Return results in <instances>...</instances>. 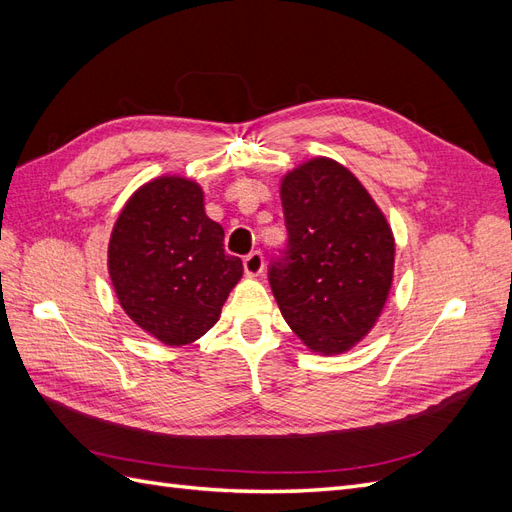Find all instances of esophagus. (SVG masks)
Returning a JSON list of instances; mask_svg holds the SVG:
<instances>
[{
  "mask_svg": "<svg viewBox=\"0 0 512 512\" xmlns=\"http://www.w3.org/2000/svg\"><path fill=\"white\" fill-rule=\"evenodd\" d=\"M243 269H245V273L250 275V277H256V275L262 273V269H265V258H262L260 252L247 254V256L243 258Z\"/></svg>",
  "mask_w": 512,
  "mask_h": 512,
  "instance_id": "34e87169",
  "label": "esophagus"
}]
</instances>
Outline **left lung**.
<instances>
[{"mask_svg":"<svg viewBox=\"0 0 512 512\" xmlns=\"http://www.w3.org/2000/svg\"><path fill=\"white\" fill-rule=\"evenodd\" d=\"M288 245L269 267L284 320L320 354H342L371 331L389 299L395 239L350 170L314 158L282 179Z\"/></svg>","mask_w":512,"mask_h":512,"instance_id":"obj_1","label":"left lung"}]
</instances>
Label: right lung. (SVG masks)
Segmentation results:
<instances>
[{
    "instance_id": "obj_1",
    "label": "right lung",
    "mask_w": 512,
    "mask_h": 512,
    "mask_svg": "<svg viewBox=\"0 0 512 512\" xmlns=\"http://www.w3.org/2000/svg\"><path fill=\"white\" fill-rule=\"evenodd\" d=\"M108 273L138 327L166 346H183L218 322L243 265L224 252V228L207 218L203 188L166 175L138 188L119 213Z\"/></svg>"
}]
</instances>
